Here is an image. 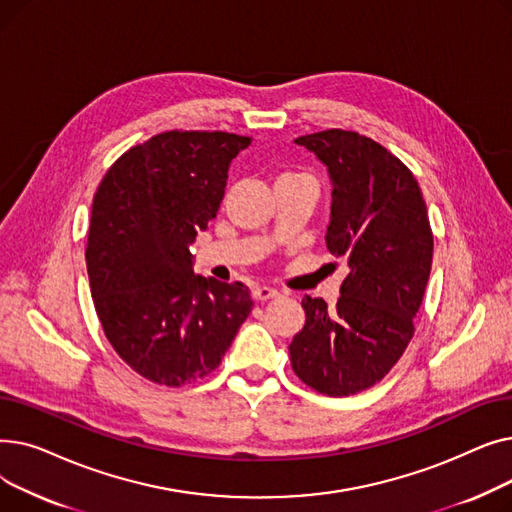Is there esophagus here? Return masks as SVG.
Wrapping results in <instances>:
<instances>
[{
    "label": "esophagus",
    "mask_w": 512,
    "mask_h": 512,
    "mask_svg": "<svg viewBox=\"0 0 512 512\" xmlns=\"http://www.w3.org/2000/svg\"><path fill=\"white\" fill-rule=\"evenodd\" d=\"M278 294L280 292L276 288H270V286H255L253 288V299L255 301H270V299H276Z\"/></svg>",
    "instance_id": "obj_1"
}]
</instances>
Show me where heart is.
<instances>
[{
    "instance_id": "obj_1",
    "label": "heart",
    "mask_w": 512,
    "mask_h": 512,
    "mask_svg": "<svg viewBox=\"0 0 512 512\" xmlns=\"http://www.w3.org/2000/svg\"><path fill=\"white\" fill-rule=\"evenodd\" d=\"M280 178H299V176H294V174H284V176H280Z\"/></svg>"
}]
</instances>
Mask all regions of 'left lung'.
Returning <instances> with one entry per match:
<instances>
[{
  "instance_id": "obj_1",
  "label": "left lung",
  "mask_w": 512,
  "mask_h": 512,
  "mask_svg": "<svg viewBox=\"0 0 512 512\" xmlns=\"http://www.w3.org/2000/svg\"><path fill=\"white\" fill-rule=\"evenodd\" d=\"M332 180L326 245L348 263L340 299H303L305 326L288 351L319 394L351 396L384 380L405 353L432 270L434 234L413 172L386 147L330 128L294 139Z\"/></svg>"
}]
</instances>
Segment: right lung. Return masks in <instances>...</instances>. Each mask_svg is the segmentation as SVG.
Here are the masks:
<instances>
[{"mask_svg":"<svg viewBox=\"0 0 512 512\" xmlns=\"http://www.w3.org/2000/svg\"><path fill=\"white\" fill-rule=\"evenodd\" d=\"M232 132L170 130L130 147L93 199L87 270L105 338L145 380L178 388L218 367L253 309L242 282L195 276L191 245L224 199Z\"/></svg>","mask_w":512,"mask_h":512,"instance_id":"add662e5","label":"right lung"}]
</instances>
